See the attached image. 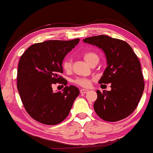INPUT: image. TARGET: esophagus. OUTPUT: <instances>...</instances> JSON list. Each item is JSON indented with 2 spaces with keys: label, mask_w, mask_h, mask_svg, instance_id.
<instances>
[{
  "label": "esophagus",
  "mask_w": 153,
  "mask_h": 153,
  "mask_svg": "<svg viewBox=\"0 0 153 153\" xmlns=\"http://www.w3.org/2000/svg\"><path fill=\"white\" fill-rule=\"evenodd\" d=\"M88 91H89L88 90V89H83V88L80 89V93L81 94H86V93H88Z\"/></svg>",
  "instance_id": "34e87169"
}]
</instances>
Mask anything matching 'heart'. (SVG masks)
I'll list each match as a JSON object with an SVG mask.
<instances>
[{
	"instance_id": "1",
	"label": "heart",
	"mask_w": 153,
	"mask_h": 153,
	"mask_svg": "<svg viewBox=\"0 0 153 153\" xmlns=\"http://www.w3.org/2000/svg\"><path fill=\"white\" fill-rule=\"evenodd\" d=\"M82 56L84 58V59L88 63L89 65H91V63L94 62H98L99 61V57L98 55L96 53L93 52V51H87V52H85L82 54ZM62 68L64 69L65 71H66L67 73L70 72L71 71L72 68V64L71 61L70 60V59H65L63 61L62 63ZM75 82L76 84L82 86V87H88V86L90 85L91 81L88 79H84V78H78L75 80Z\"/></svg>"
}]
</instances>
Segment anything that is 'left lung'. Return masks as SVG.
Masks as SVG:
<instances>
[{
  "label": "left lung",
  "instance_id": "obj_1",
  "mask_svg": "<svg viewBox=\"0 0 153 153\" xmlns=\"http://www.w3.org/2000/svg\"><path fill=\"white\" fill-rule=\"evenodd\" d=\"M102 50L107 67L100 84L111 83V91H97L95 112L102 120L116 122L131 114L143 94L144 82L138 58L128 43L105 35L83 39Z\"/></svg>",
  "mask_w": 153,
  "mask_h": 153
}]
</instances>
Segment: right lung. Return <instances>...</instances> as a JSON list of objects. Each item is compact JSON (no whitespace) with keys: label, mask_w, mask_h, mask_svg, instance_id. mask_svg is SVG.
Segmentation results:
<instances>
[{"label":"right lung","mask_w":153,"mask_h":153,"mask_svg":"<svg viewBox=\"0 0 153 153\" xmlns=\"http://www.w3.org/2000/svg\"><path fill=\"white\" fill-rule=\"evenodd\" d=\"M79 42V39L46 41L31 45L22 54L18 68V91L27 112L36 121L56 125L68 115L79 90L70 85L54 92L52 85L68 84L61 76L62 62Z\"/></svg>","instance_id":"1"}]
</instances>
